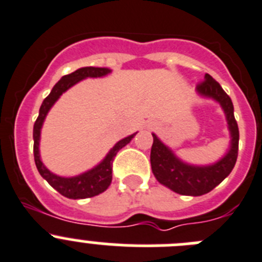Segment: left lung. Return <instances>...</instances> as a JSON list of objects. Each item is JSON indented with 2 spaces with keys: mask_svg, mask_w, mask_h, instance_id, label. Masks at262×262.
Wrapping results in <instances>:
<instances>
[{
  "mask_svg": "<svg viewBox=\"0 0 262 262\" xmlns=\"http://www.w3.org/2000/svg\"><path fill=\"white\" fill-rule=\"evenodd\" d=\"M197 93L204 98L214 99L221 104L227 119L231 143L227 154L216 163L193 166L179 159L175 152L152 133L154 142L150 154L152 173L160 184L184 195H202L213 190L230 175L236 163L239 150V128L230 96L210 74H205L204 81L197 86Z\"/></svg>",
  "mask_w": 262,
  "mask_h": 262,
  "instance_id": "obj_1",
  "label": "left lung"
}]
</instances>
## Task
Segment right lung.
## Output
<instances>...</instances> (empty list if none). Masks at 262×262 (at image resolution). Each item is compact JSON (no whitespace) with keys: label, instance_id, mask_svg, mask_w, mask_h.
Masks as SVG:
<instances>
[{"label":"right lung","instance_id":"right-lung-1","mask_svg":"<svg viewBox=\"0 0 262 262\" xmlns=\"http://www.w3.org/2000/svg\"><path fill=\"white\" fill-rule=\"evenodd\" d=\"M108 73H111L108 68L86 67L75 70V72L70 73L68 75H63L62 78L53 86L51 94L43 100L41 107L39 110V116H37L36 121L34 124V158L37 171H39L40 175L48 181L51 187L55 188L58 193H61V194L68 197V199H89V197H94V195H98L104 192L111 185V181H112V163H114V159L116 157L117 151L125 145H128L132 141V138L136 136V133L119 141L114 147L111 148L104 159L98 166L94 167V168L83 172L81 175L73 176V178H62V176H57L53 172L49 171L43 164L41 159H40V130H41L44 120H46V116L48 115L52 105L57 102V99L65 91L69 90L70 87L74 86L75 83H78L82 79L104 77Z\"/></svg>","mask_w":262,"mask_h":262}]
</instances>
